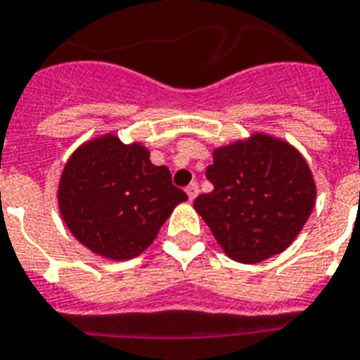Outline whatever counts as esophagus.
Masks as SVG:
<instances>
[{"instance_id": "34e87169", "label": "esophagus", "mask_w": 360, "mask_h": 360, "mask_svg": "<svg viewBox=\"0 0 360 360\" xmlns=\"http://www.w3.org/2000/svg\"><path fill=\"white\" fill-rule=\"evenodd\" d=\"M185 192L188 194V200L192 201L195 195H198V192H200V186H198V183H190V185L185 188Z\"/></svg>"}]
</instances>
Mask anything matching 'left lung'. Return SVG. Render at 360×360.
I'll use <instances>...</instances> for the list:
<instances>
[{"label":"left lung","instance_id":"obj_1","mask_svg":"<svg viewBox=\"0 0 360 360\" xmlns=\"http://www.w3.org/2000/svg\"><path fill=\"white\" fill-rule=\"evenodd\" d=\"M207 179L214 190L195 198V212L224 253L244 264L283 253L302 233L316 201L305 157L266 133L216 148Z\"/></svg>","mask_w":360,"mask_h":360}]
</instances>
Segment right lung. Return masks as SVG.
I'll return each mask as SVG.
<instances>
[{
	"instance_id": "right-lung-1",
	"label": "right lung",
	"mask_w": 360,
	"mask_h": 360,
	"mask_svg": "<svg viewBox=\"0 0 360 360\" xmlns=\"http://www.w3.org/2000/svg\"><path fill=\"white\" fill-rule=\"evenodd\" d=\"M186 194L170 170L155 166L140 142L114 133L86 140L70 155L58 179V210L70 233L92 253L129 261L153 244Z\"/></svg>"
}]
</instances>
